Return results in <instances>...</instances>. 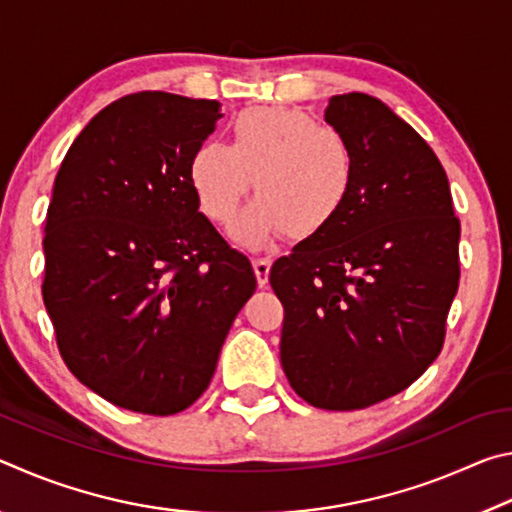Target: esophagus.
Wrapping results in <instances>:
<instances>
[{
    "label": "esophagus",
    "instance_id": "esophagus-1",
    "mask_svg": "<svg viewBox=\"0 0 512 512\" xmlns=\"http://www.w3.org/2000/svg\"><path fill=\"white\" fill-rule=\"evenodd\" d=\"M253 268H255L259 287H266L268 273H271V257H255L253 259Z\"/></svg>",
    "mask_w": 512,
    "mask_h": 512
}]
</instances>
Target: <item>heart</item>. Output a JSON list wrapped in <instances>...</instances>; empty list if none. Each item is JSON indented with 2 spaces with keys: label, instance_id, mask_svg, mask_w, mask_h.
<instances>
[{
  "label": "heart",
  "instance_id": "obj_1",
  "mask_svg": "<svg viewBox=\"0 0 512 512\" xmlns=\"http://www.w3.org/2000/svg\"><path fill=\"white\" fill-rule=\"evenodd\" d=\"M189 178L216 223L230 221L253 180L257 201L232 225V237L262 248L280 232L307 241L332 225L357 183V155L348 137L307 112L248 108L232 124V146H198Z\"/></svg>",
  "mask_w": 512,
  "mask_h": 512
}]
</instances>
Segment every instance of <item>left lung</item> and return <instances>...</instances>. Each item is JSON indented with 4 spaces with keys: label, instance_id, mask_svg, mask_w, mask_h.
Segmentation results:
<instances>
[{
    "label": "left lung",
    "instance_id": "8db88e82",
    "mask_svg": "<svg viewBox=\"0 0 512 512\" xmlns=\"http://www.w3.org/2000/svg\"><path fill=\"white\" fill-rule=\"evenodd\" d=\"M325 121L352 144L357 183L268 282L284 307L291 388L316 409L354 411L402 393L443 350L461 221L443 164L386 103L341 94Z\"/></svg>",
    "mask_w": 512,
    "mask_h": 512
}]
</instances>
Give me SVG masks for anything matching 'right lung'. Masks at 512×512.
<instances>
[{
    "instance_id": "1",
    "label": "right lung",
    "mask_w": 512,
    "mask_h": 512,
    "mask_svg": "<svg viewBox=\"0 0 512 512\" xmlns=\"http://www.w3.org/2000/svg\"><path fill=\"white\" fill-rule=\"evenodd\" d=\"M221 103L137 92L94 115L56 173L42 300L72 375L121 409L173 415L210 386L257 280L207 216L189 162Z\"/></svg>"
}]
</instances>
